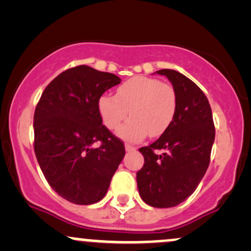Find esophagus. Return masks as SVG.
Wrapping results in <instances>:
<instances>
[{"label": "esophagus", "instance_id": "obj_1", "mask_svg": "<svg viewBox=\"0 0 251 251\" xmlns=\"http://www.w3.org/2000/svg\"><path fill=\"white\" fill-rule=\"evenodd\" d=\"M125 150L126 152H131V151H135V148H133L132 145H129V144H125Z\"/></svg>", "mask_w": 251, "mask_h": 251}]
</instances>
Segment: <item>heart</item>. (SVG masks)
Listing matches in <instances>:
<instances>
[{
  "mask_svg": "<svg viewBox=\"0 0 251 251\" xmlns=\"http://www.w3.org/2000/svg\"><path fill=\"white\" fill-rule=\"evenodd\" d=\"M105 126L119 128L128 115L132 118L118 131L128 142H140L150 134L159 137L171 126L177 111V94L169 83L149 76H134L117 89L116 96L103 94L98 101Z\"/></svg>",
  "mask_w": 251,
  "mask_h": 251,
  "instance_id": "b5f03b06",
  "label": "heart"
}]
</instances>
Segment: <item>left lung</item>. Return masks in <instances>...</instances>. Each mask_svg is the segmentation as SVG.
<instances>
[{"mask_svg": "<svg viewBox=\"0 0 251 251\" xmlns=\"http://www.w3.org/2000/svg\"><path fill=\"white\" fill-rule=\"evenodd\" d=\"M177 94L171 126L150 146L139 149L144 166L137 172L140 197L153 208H172L197 189L209 166L215 126L205 94L179 72L160 70ZM159 149L163 154L154 152Z\"/></svg>", "mask_w": 251, "mask_h": 251, "instance_id": "left-lung-1", "label": "left lung"}]
</instances>
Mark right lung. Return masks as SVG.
<instances>
[{
	"instance_id": "1",
	"label": "right lung",
	"mask_w": 251,
	"mask_h": 251,
	"mask_svg": "<svg viewBox=\"0 0 251 251\" xmlns=\"http://www.w3.org/2000/svg\"><path fill=\"white\" fill-rule=\"evenodd\" d=\"M120 81L112 73L77 66L57 75L37 103L36 159L51 189L71 203L101 201L125 155L123 142L102 125L98 108L100 97Z\"/></svg>"
}]
</instances>
